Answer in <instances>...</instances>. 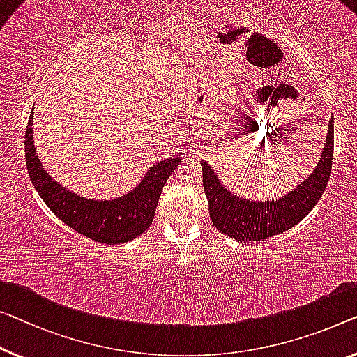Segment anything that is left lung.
I'll use <instances>...</instances> for the list:
<instances>
[{"mask_svg": "<svg viewBox=\"0 0 357 357\" xmlns=\"http://www.w3.org/2000/svg\"><path fill=\"white\" fill-rule=\"evenodd\" d=\"M333 160V119L324 142L321 160L312 173L289 194L275 200H250L226 189L208 163L202 160L204 189L211 222L236 241L253 242L289 231L307 216L327 188Z\"/></svg>", "mask_w": 357, "mask_h": 357, "instance_id": "left-lung-1", "label": "left lung"}]
</instances>
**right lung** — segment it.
Here are the masks:
<instances>
[{
    "mask_svg": "<svg viewBox=\"0 0 357 357\" xmlns=\"http://www.w3.org/2000/svg\"><path fill=\"white\" fill-rule=\"evenodd\" d=\"M33 110L25 131V162L30 179L43 202L61 221L84 237L105 245L125 243L144 234L152 225L162 189L181 157H167L147 169L130 192L112 200L84 199L52 179L36 155L33 146Z\"/></svg>",
    "mask_w": 357,
    "mask_h": 357,
    "instance_id": "add662e5",
    "label": "right lung"
}]
</instances>
